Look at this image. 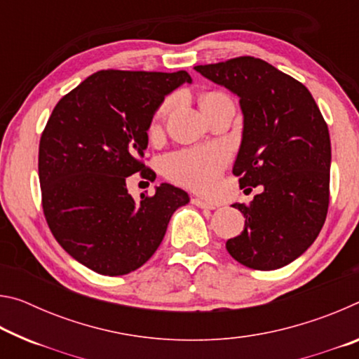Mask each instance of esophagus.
Segmentation results:
<instances>
[{
	"instance_id": "obj_1",
	"label": "esophagus",
	"mask_w": 359,
	"mask_h": 359,
	"mask_svg": "<svg viewBox=\"0 0 359 359\" xmlns=\"http://www.w3.org/2000/svg\"><path fill=\"white\" fill-rule=\"evenodd\" d=\"M191 203L194 205H198V208H201V209H208V210H214L215 209V204L204 201V199H201V198H191Z\"/></svg>"
}]
</instances>
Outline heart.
I'll list each match as a JSON object with an SVG mask.
<instances>
[{"label": "heart", "instance_id": "obj_1", "mask_svg": "<svg viewBox=\"0 0 359 359\" xmlns=\"http://www.w3.org/2000/svg\"><path fill=\"white\" fill-rule=\"evenodd\" d=\"M223 96L224 95L220 92L205 93L201 100V109L204 111L205 106L223 98ZM169 106H171V100H166L158 107L151 128H156ZM226 150L220 147V145L185 149L165 156V160H163V171H165L166 177L175 182V184L193 188V190H209V188L215 185L218 175H220L222 169L226 165Z\"/></svg>", "mask_w": 359, "mask_h": 359}]
</instances>
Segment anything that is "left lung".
<instances>
[{
    "mask_svg": "<svg viewBox=\"0 0 359 359\" xmlns=\"http://www.w3.org/2000/svg\"><path fill=\"white\" fill-rule=\"evenodd\" d=\"M194 69L239 96L244 131L233 174L241 188H263L250 205L233 204L245 228L226 250L250 269L287 266L326 220L331 141L323 115L299 81L264 60L238 57Z\"/></svg>",
    "mask_w": 359,
    "mask_h": 359,
    "instance_id": "1",
    "label": "left lung"
}]
</instances>
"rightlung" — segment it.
Returning <instances> with one entry per match:
<instances>
[{"mask_svg": "<svg viewBox=\"0 0 359 359\" xmlns=\"http://www.w3.org/2000/svg\"><path fill=\"white\" fill-rule=\"evenodd\" d=\"M191 82L187 71H98L57 102L39 141L42 210L53 238L101 276H125L156 252L188 194L169 184L135 201L126 177L154 182L144 163L154 114Z\"/></svg>", "mask_w": 359, "mask_h": 359, "instance_id": "add662e5", "label": "right lung"}]
</instances>
